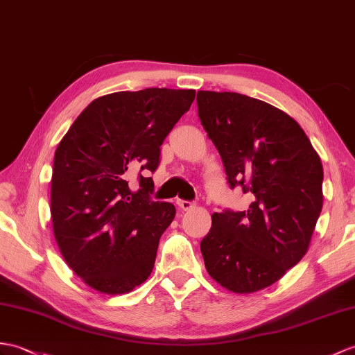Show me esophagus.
Segmentation results:
<instances>
[{"label": "esophagus", "mask_w": 355, "mask_h": 355, "mask_svg": "<svg viewBox=\"0 0 355 355\" xmlns=\"http://www.w3.org/2000/svg\"><path fill=\"white\" fill-rule=\"evenodd\" d=\"M177 204H178V207H180L181 210H184V211H187V210H192V209L195 207V204H193V202H191V201H184V200H178V201H177Z\"/></svg>", "instance_id": "esophagus-1"}]
</instances>
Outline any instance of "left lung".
I'll use <instances>...</instances> for the list:
<instances>
[{"label": "left lung", "instance_id": "1", "mask_svg": "<svg viewBox=\"0 0 355 355\" xmlns=\"http://www.w3.org/2000/svg\"><path fill=\"white\" fill-rule=\"evenodd\" d=\"M198 116L224 163L228 184L252 195L248 210L213 213L201 252L225 289L252 293L306 255L322 210V163L289 114L236 92L198 90Z\"/></svg>", "mask_w": 355, "mask_h": 355}]
</instances>
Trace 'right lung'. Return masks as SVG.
<instances>
[{
	"label": "right lung",
	"mask_w": 355,
	"mask_h": 355,
	"mask_svg": "<svg viewBox=\"0 0 355 355\" xmlns=\"http://www.w3.org/2000/svg\"><path fill=\"white\" fill-rule=\"evenodd\" d=\"M195 100L192 89L150 87L96 98L73 121L54 154L51 219L68 266L92 287L128 293L150 277L160 237L175 218L153 201L160 145Z\"/></svg>",
	"instance_id": "right-lung-1"
}]
</instances>
